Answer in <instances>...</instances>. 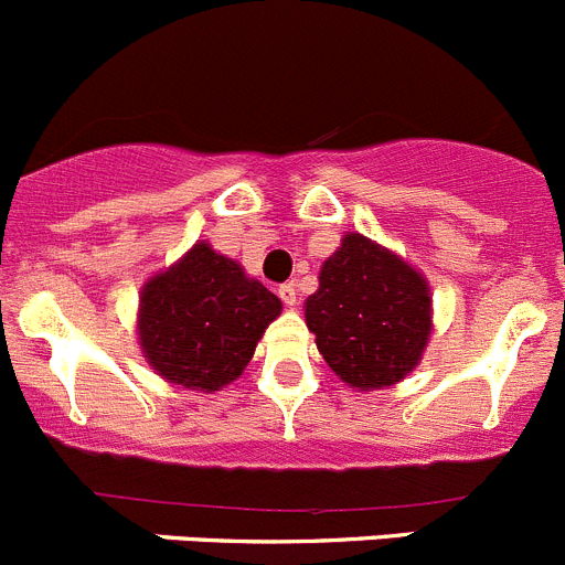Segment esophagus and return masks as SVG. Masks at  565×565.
Wrapping results in <instances>:
<instances>
[{
  "mask_svg": "<svg viewBox=\"0 0 565 565\" xmlns=\"http://www.w3.org/2000/svg\"><path fill=\"white\" fill-rule=\"evenodd\" d=\"M277 294H279V299L288 305V308H294V305L299 302V294H297V286H294V282H282Z\"/></svg>",
  "mask_w": 565,
  "mask_h": 565,
  "instance_id": "esophagus-1",
  "label": "esophagus"
}]
</instances>
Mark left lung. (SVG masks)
Segmentation results:
<instances>
[{
  "label": "left lung",
  "mask_w": 565,
  "mask_h": 565,
  "mask_svg": "<svg viewBox=\"0 0 565 565\" xmlns=\"http://www.w3.org/2000/svg\"><path fill=\"white\" fill-rule=\"evenodd\" d=\"M427 279L366 235H343L324 260L305 321L327 366L347 385L374 391L405 380L433 332Z\"/></svg>",
  "instance_id": "obj_1"
}]
</instances>
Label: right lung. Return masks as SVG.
Wrapping results in <instances>:
<instances>
[{
    "label": "right lung",
    "instance_id": "add662e5",
    "mask_svg": "<svg viewBox=\"0 0 565 565\" xmlns=\"http://www.w3.org/2000/svg\"><path fill=\"white\" fill-rule=\"evenodd\" d=\"M279 310L268 288L199 241L141 288L138 341L160 377L211 394L241 377Z\"/></svg>",
    "mask_w": 565,
    "mask_h": 565
}]
</instances>
